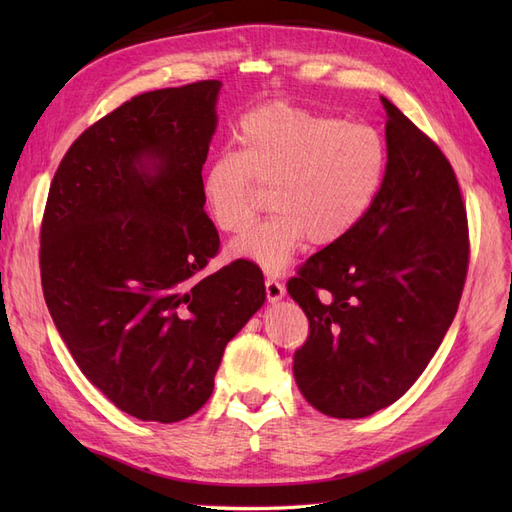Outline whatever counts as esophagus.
Listing matches in <instances>:
<instances>
[{
  "mask_svg": "<svg viewBox=\"0 0 512 512\" xmlns=\"http://www.w3.org/2000/svg\"><path fill=\"white\" fill-rule=\"evenodd\" d=\"M265 288H267V299L271 301V303H275V301H280L282 297H284V284L282 282H277L275 277H267L265 280Z\"/></svg>",
  "mask_w": 512,
  "mask_h": 512,
  "instance_id": "esophagus-1",
  "label": "esophagus"
}]
</instances>
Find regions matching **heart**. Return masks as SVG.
Instances as JSON below:
<instances>
[{"instance_id": "obj_1", "label": "heart", "mask_w": 512, "mask_h": 512, "mask_svg": "<svg viewBox=\"0 0 512 512\" xmlns=\"http://www.w3.org/2000/svg\"><path fill=\"white\" fill-rule=\"evenodd\" d=\"M237 145L207 164L200 192L213 226L239 235L271 188L273 215L232 245L267 273L284 271L305 239L318 247L346 239L374 207L389 166L378 128L288 102L245 113Z\"/></svg>"}]
</instances>
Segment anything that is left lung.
I'll return each mask as SVG.
<instances>
[{"instance_id":"obj_1","label":"left lung","mask_w":512,"mask_h":512,"mask_svg":"<svg viewBox=\"0 0 512 512\" xmlns=\"http://www.w3.org/2000/svg\"><path fill=\"white\" fill-rule=\"evenodd\" d=\"M382 104L389 166L374 207L288 280L309 320L294 380L333 418L369 416L410 389L451 327L468 273V215L451 162Z\"/></svg>"}]
</instances>
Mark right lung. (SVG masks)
Segmentation results:
<instances>
[{"label":"right lung","instance_id":"add662e5","mask_svg":"<svg viewBox=\"0 0 512 512\" xmlns=\"http://www.w3.org/2000/svg\"><path fill=\"white\" fill-rule=\"evenodd\" d=\"M220 81L134 96L87 128L51 181L42 292L85 378L141 421L207 404L226 344L265 303L262 271L220 250L203 164Z\"/></svg>","mask_w":512,"mask_h":512}]
</instances>
